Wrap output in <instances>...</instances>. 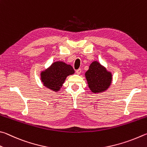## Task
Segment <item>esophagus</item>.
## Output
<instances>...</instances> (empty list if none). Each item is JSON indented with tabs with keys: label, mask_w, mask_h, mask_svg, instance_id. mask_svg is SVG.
Here are the masks:
<instances>
[{
	"label": "esophagus",
	"mask_w": 147,
	"mask_h": 147,
	"mask_svg": "<svg viewBox=\"0 0 147 147\" xmlns=\"http://www.w3.org/2000/svg\"><path fill=\"white\" fill-rule=\"evenodd\" d=\"M76 72L77 74H80L81 73V69L79 68L78 69H77V70L76 71Z\"/></svg>",
	"instance_id": "esophagus-1"
}]
</instances>
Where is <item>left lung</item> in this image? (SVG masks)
<instances>
[{"label": "left lung", "instance_id": "8db88e82", "mask_svg": "<svg viewBox=\"0 0 147 147\" xmlns=\"http://www.w3.org/2000/svg\"><path fill=\"white\" fill-rule=\"evenodd\" d=\"M88 87L93 93H101L109 88L112 75L99 62L94 61L85 73Z\"/></svg>", "mask_w": 147, "mask_h": 147}]
</instances>
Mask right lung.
I'll list each match as a JSON object with an SVG mask.
<instances>
[{"instance_id":"obj_1","label":"right lung","mask_w":147,"mask_h":147,"mask_svg":"<svg viewBox=\"0 0 147 147\" xmlns=\"http://www.w3.org/2000/svg\"><path fill=\"white\" fill-rule=\"evenodd\" d=\"M75 73L69 64L63 61H57L40 73L43 85L53 92H58L63 86L66 78Z\"/></svg>"}]
</instances>
